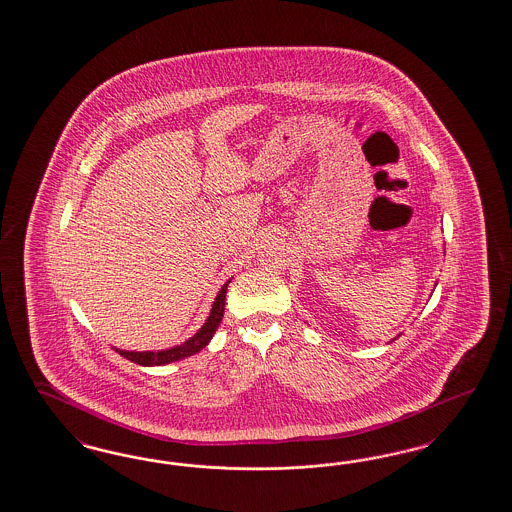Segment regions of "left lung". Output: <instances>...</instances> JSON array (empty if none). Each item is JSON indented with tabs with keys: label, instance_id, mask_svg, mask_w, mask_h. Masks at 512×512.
Wrapping results in <instances>:
<instances>
[{
	"label": "left lung",
	"instance_id": "1",
	"mask_svg": "<svg viewBox=\"0 0 512 512\" xmlns=\"http://www.w3.org/2000/svg\"><path fill=\"white\" fill-rule=\"evenodd\" d=\"M392 341H394V339H392Z\"/></svg>",
	"mask_w": 512,
	"mask_h": 512
}]
</instances>
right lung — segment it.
Returning <instances> with one entry per match:
<instances>
[{
	"instance_id": "add662e5",
	"label": "right lung",
	"mask_w": 512,
	"mask_h": 512,
	"mask_svg": "<svg viewBox=\"0 0 512 512\" xmlns=\"http://www.w3.org/2000/svg\"><path fill=\"white\" fill-rule=\"evenodd\" d=\"M230 284V280L225 282V286L221 287V291L217 293L215 301H213V307L211 312L205 320L204 326L198 329L190 339H186L181 345H175V347L164 348V350H122V348H116V352H120L123 358L144 366V368H152V366H165V364H171V362H177V360H183L188 358L192 354H198L202 348L207 347V343L213 339L215 331L221 326L223 322V316H225V299H226V287Z\"/></svg>"
}]
</instances>
